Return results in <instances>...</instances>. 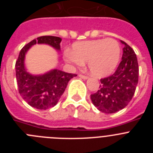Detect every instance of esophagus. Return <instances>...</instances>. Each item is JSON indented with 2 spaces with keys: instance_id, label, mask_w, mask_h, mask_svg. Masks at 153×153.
<instances>
[{
  "instance_id": "34e87169",
  "label": "esophagus",
  "mask_w": 153,
  "mask_h": 153,
  "mask_svg": "<svg viewBox=\"0 0 153 153\" xmlns=\"http://www.w3.org/2000/svg\"><path fill=\"white\" fill-rule=\"evenodd\" d=\"M79 77H81V78H83V79H87V78H88V76H87L83 75V74H79Z\"/></svg>"
}]
</instances>
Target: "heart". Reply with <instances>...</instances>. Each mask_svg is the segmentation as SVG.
Returning <instances> with one entry per match:
<instances>
[{
  "label": "heart",
  "instance_id": "b5f03b06",
  "mask_svg": "<svg viewBox=\"0 0 153 153\" xmlns=\"http://www.w3.org/2000/svg\"><path fill=\"white\" fill-rule=\"evenodd\" d=\"M121 48L114 39H97L74 43L72 51L66 50L64 59L74 66L80 67L87 61L91 74L104 76L111 74L118 65Z\"/></svg>",
  "mask_w": 153,
  "mask_h": 153
}]
</instances>
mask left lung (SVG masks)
Instances as JSON below:
<instances>
[{"mask_svg":"<svg viewBox=\"0 0 153 153\" xmlns=\"http://www.w3.org/2000/svg\"><path fill=\"white\" fill-rule=\"evenodd\" d=\"M122 60L112 75L100 79V89L90 95L93 105L105 113H114L125 108L132 100L139 80L137 57L124 41Z\"/></svg>","mask_w":153,"mask_h":153,"instance_id":"obj_1","label":"left lung"}]
</instances>
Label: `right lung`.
<instances>
[{
    "mask_svg": "<svg viewBox=\"0 0 153 153\" xmlns=\"http://www.w3.org/2000/svg\"><path fill=\"white\" fill-rule=\"evenodd\" d=\"M61 38L54 36H41L34 39L23 47L15 63L16 79L20 95L30 106L38 109H47L56 105L74 74L53 70L46 74L33 76L24 68L25 53L32 45L47 44L60 50Z\"/></svg>",
    "mask_w": 153,
    "mask_h": 153,
    "instance_id": "1",
    "label": "right lung"
}]
</instances>
